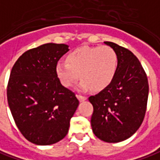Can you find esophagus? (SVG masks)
I'll use <instances>...</instances> for the list:
<instances>
[{
  "mask_svg": "<svg viewBox=\"0 0 160 160\" xmlns=\"http://www.w3.org/2000/svg\"><path fill=\"white\" fill-rule=\"evenodd\" d=\"M77 97H78V99L80 100V102H82V101H85L87 100V97H84V96H81V95H77Z\"/></svg>",
  "mask_w": 160,
  "mask_h": 160,
  "instance_id": "esophagus-1",
  "label": "esophagus"
}]
</instances>
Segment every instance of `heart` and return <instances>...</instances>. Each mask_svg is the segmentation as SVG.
<instances>
[{
    "label": "heart",
    "mask_w": 160,
    "mask_h": 160,
    "mask_svg": "<svg viewBox=\"0 0 160 160\" xmlns=\"http://www.w3.org/2000/svg\"><path fill=\"white\" fill-rule=\"evenodd\" d=\"M118 67L116 51L109 46L80 47L66 57V62L56 65V73L62 85L72 88L81 79L83 89L102 91L112 84Z\"/></svg>",
    "instance_id": "heart-1"
}]
</instances>
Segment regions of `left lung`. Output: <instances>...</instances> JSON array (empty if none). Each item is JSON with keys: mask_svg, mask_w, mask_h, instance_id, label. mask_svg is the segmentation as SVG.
Returning <instances> with one entry per match:
<instances>
[{"mask_svg": "<svg viewBox=\"0 0 160 160\" xmlns=\"http://www.w3.org/2000/svg\"><path fill=\"white\" fill-rule=\"evenodd\" d=\"M104 43L118 55V72L111 85L88 98L94 108L91 127L100 140L118 142L134 135L142 123L149 84L145 71L133 53L116 43Z\"/></svg>", "mask_w": 160, "mask_h": 160, "instance_id": "obj_1", "label": "left lung"}]
</instances>
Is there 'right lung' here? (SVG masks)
<instances>
[{
  "label": "right lung",
  "mask_w": 160,
  "mask_h": 160,
  "mask_svg": "<svg viewBox=\"0 0 160 160\" xmlns=\"http://www.w3.org/2000/svg\"><path fill=\"white\" fill-rule=\"evenodd\" d=\"M68 47L47 43L29 49L10 72L7 98L12 117L25 139L37 145L62 140L80 102L56 73V65Z\"/></svg>",
  "instance_id": "right-lung-1"
}]
</instances>
